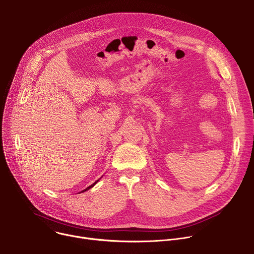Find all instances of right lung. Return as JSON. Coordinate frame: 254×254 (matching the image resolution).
<instances>
[{"label": "right lung", "instance_id": "right-lung-1", "mask_svg": "<svg viewBox=\"0 0 254 254\" xmlns=\"http://www.w3.org/2000/svg\"><path fill=\"white\" fill-rule=\"evenodd\" d=\"M97 181H99V180H97ZM97 181H95V182H94V183H93V184H91V185H90V186H89V187H87V188H86V189H84V190H83V191H81V192H84V191H86V190H88V189H90V188H91V187H93V186H94V185H95V184H96V183H97Z\"/></svg>", "mask_w": 254, "mask_h": 254}]
</instances>
